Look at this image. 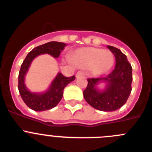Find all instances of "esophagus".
I'll return each instance as SVG.
<instances>
[{"instance_id":"esophagus-1","label":"esophagus","mask_w":152,"mask_h":152,"mask_svg":"<svg viewBox=\"0 0 152 152\" xmlns=\"http://www.w3.org/2000/svg\"><path fill=\"white\" fill-rule=\"evenodd\" d=\"M84 72H83V71H79V72H77V75H76V77H81V76H84Z\"/></svg>"}]
</instances>
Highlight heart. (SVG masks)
<instances>
[{"label": "heart", "mask_w": 152, "mask_h": 152, "mask_svg": "<svg viewBox=\"0 0 152 152\" xmlns=\"http://www.w3.org/2000/svg\"><path fill=\"white\" fill-rule=\"evenodd\" d=\"M75 63L85 68H92L96 74H103L113 66L114 57L111 52L93 47L82 48L73 56Z\"/></svg>", "instance_id": "1"}]
</instances>
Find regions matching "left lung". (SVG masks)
Here are the masks:
<instances>
[{
	"mask_svg": "<svg viewBox=\"0 0 152 152\" xmlns=\"http://www.w3.org/2000/svg\"><path fill=\"white\" fill-rule=\"evenodd\" d=\"M107 48L115 56V68L106 77L88 78L84 96L94 108L110 112L122 107L128 100L132 91V68L126 55L119 49L110 45ZM100 81H106L108 84L107 90L103 92L96 88V85Z\"/></svg>",
	"mask_w": 152,
	"mask_h": 152,
	"instance_id": "8db88e82",
	"label": "left lung"
}]
</instances>
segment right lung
Instances as JSON below:
<instances>
[{
    "instance_id": "1",
    "label": "right lung",
    "mask_w": 152,
    "mask_h": 152,
    "mask_svg": "<svg viewBox=\"0 0 152 152\" xmlns=\"http://www.w3.org/2000/svg\"><path fill=\"white\" fill-rule=\"evenodd\" d=\"M66 44L59 42H49L36 47L28 53L23 60L18 76V90L23 102L28 107L35 111L48 110L53 108L61 101L64 88L75 79V76L65 77L58 73L49 89L44 94H33L26 89L24 84V77L30 65L31 61L39 55L48 53L55 58L59 56Z\"/></svg>"
}]
</instances>
